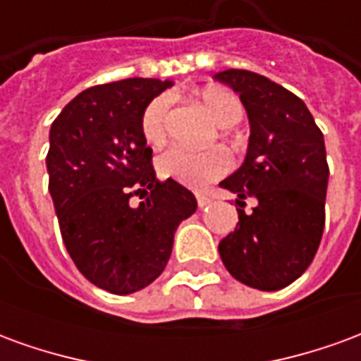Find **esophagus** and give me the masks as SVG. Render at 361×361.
Instances as JSON below:
<instances>
[{
    "mask_svg": "<svg viewBox=\"0 0 361 361\" xmlns=\"http://www.w3.org/2000/svg\"><path fill=\"white\" fill-rule=\"evenodd\" d=\"M211 197L209 195H197V204H199V207H201V209H203V207H207V204H211Z\"/></svg>",
    "mask_w": 361,
    "mask_h": 361,
    "instance_id": "1",
    "label": "esophagus"
}]
</instances>
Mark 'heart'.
<instances>
[{"instance_id":"heart-1","label":"heart","mask_w":361,"mask_h":361,"mask_svg":"<svg viewBox=\"0 0 361 361\" xmlns=\"http://www.w3.org/2000/svg\"><path fill=\"white\" fill-rule=\"evenodd\" d=\"M197 100L220 127L238 123L243 116L242 102L222 89H204L197 94ZM141 131L145 141L158 147L166 139L168 131V98L158 96L145 108L141 118ZM232 160L224 149H209L203 152L172 147L164 150L157 160V170L164 180H173L188 188H204L219 180L230 170Z\"/></svg>"}]
</instances>
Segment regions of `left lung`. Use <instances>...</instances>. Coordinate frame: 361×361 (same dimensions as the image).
I'll return each mask as SVG.
<instances>
[{
	"label": "left lung",
	"instance_id": "8db88e82",
	"mask_svg": "<svg viewBox=\"0 0 361 361\" xmlns=\"http://www.w3.org/2000/svg\"><path fill=\"white\" fill-rule=\"evenodd\" d=\"M240 94L250 119L243 164L220 188L238 195V226L219 243L228 272L274 292L300 279L317 253L325 228L329 183L325 139L294 92L263 75L228 69L214 75ZM253 198L251 213L243 211Z\"/></svg>",
	"mask_w": 361,
	"mask_h": 361
}]
</instances>
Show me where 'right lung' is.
<instances>
[{"instance_id":"add662e5","label":"right lung","mask_w":361,"mask_h":361,"mask_svg":"<svg viewBox=\"0 0 361 361\" xmlns=\"http://www.w3.org/2000/svg\"><path fill=\"white\" fill-rule=\"evenodd\" d=\"M168 87L141 77L90 87L51 123L46 168L61 238L82 276L111 294L157 280L180 222L197 211L189 189L157 180L141 131L145 108Z\"/></svg>"}]
</instances>
